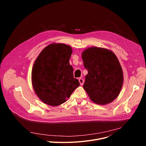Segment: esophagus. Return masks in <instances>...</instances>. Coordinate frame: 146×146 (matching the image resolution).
<instances>
[{
	"label": "esophagus",
	"instance_id": "esophagus-1",
	"mask_svg": "<svg viewBox=\"0 0 146 146\" xmlns=\"http://www.w3.org/2000/svg\"><path fill=\"white\" fill-rule=\"evenodd\" d=\"M78 81H79V82H80V85H81V86H82L83 84H84V80H83L82 78H79V79H78Z\"/></svg>",
	"mask_w": 146,
	"mask_h": 146
}]
</instances>
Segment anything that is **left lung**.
Returning a JSON list of instances; mask_svg holds the SVG:
<instances>
[{"label": "left lung", "instance_id": "1", "mask_svg": "<svg viewBox=\"0 0 146 146\" xmlns=\"http://www.w3.org/2000/svg\"><path fill=\"white\" fill-rule=\"evenodd\" d=\"M88 71L83 87L90 99L99 105H106L117 98L123 84V73L115 55L111 51L91 47L82 54Z\"/></svg>", "mask_w": 146, "mask_h": 146}]
</instances>
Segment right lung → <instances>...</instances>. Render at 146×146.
Returning a JSON list of instances; mask_svg holds the SVG:
<instances>
[{
  "instance_id": "1",
  "label": "right lung",
  "mask_w": 146,
  "mask_h": 146,
  "mask_svg": "<svg viewBox=\"0 0 146 146\" xmlns=\"http://www.w3.org/2000/svg\"><path fill=\"white\" fill-rule=\"evenodd\" d=\"M72 48L64 44H51L40 52L32 70V81L39 99L48 105H61L80 86L69 64Z\"/></svg>"
}]
</instances>
